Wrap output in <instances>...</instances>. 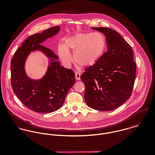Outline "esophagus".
I'll return each instance as SVG.
<instances>
[{
    "label": "esophagus",
    "instance_id": "1",
    "mask_svg": "<svg viewBox=\"0 0 155 155\" xmlns=\"http://www.w3.org/2000/svg\"><path fill=\"white\" fill-rule=\"evenodd\" d=\"M75 78L77 80H80V74L78 72H75Z\"/></svg>",
    "mask_w": 155,
    "mask_h": 155
}]
</instances>
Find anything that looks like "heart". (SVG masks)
I'll list each match as a JSON object with an SVG mask.
<instances>
[{"instance_id":"1","label":"heart","mask_w":155,"mask_h":155,"mask_svg":"<svg viewBox=\"0 0 155 155\" xmlns=\"http://www.w3.org/2000/svg\"><path fill=\"white\" fill-rule=\"evenodd\" d=\"M106 45L104 36L100 33H77L68 37L64 45H60L58 52L62 62L67 66H70L73 61L70 52L71 51L78 65L90 67L103 56Z\"/></svg>"}]
</instances>
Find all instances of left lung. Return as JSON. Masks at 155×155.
Here are the masks:
<instances>
[{
  "label": "left lung",
  "instance_id": "1",
  "mask_svg": "<svg viewBox=\"0 0 155 155\" xmlns=\"http://www.w3.org/2000/svg\"><path fill=\"white\" fill-rule=\"evenodd\" d=\"M91 28L105 35L107 51L80 77L85 85L84 99L93 109L111 111L131 95L136 71L133 52L131 46L115 30Z\"/></svg>",
  "mask_w": 155,
  "mask_h": 155
}]
</instances>
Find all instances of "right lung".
Wrapping results in <instances>:
<instances>
[{
	"instance_id": "add662e5",
	"label": "right lung",
	"mask_w": 155,
	"mask_h": 155,
	"mask_svg": "<svg viewBox=\"0 0 155 155\" xmlns=\"http://www.w3.org/2000/svg\"><path fill=\"white\" fill-rule=\"evenodd\" d=\"M59 26L29 36L15 53L11 64V85L14 93L26 107L38 113H48L62 106L70 89L75 83V74L60 65L58 57L42 45L57 34ZM39 50L49 59L48 69L39 80L29 78L24 69L27 57L32 51Z\"/></svg>"
}]
</instances>
